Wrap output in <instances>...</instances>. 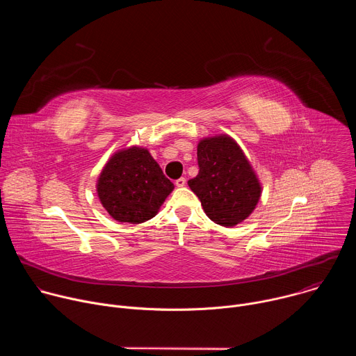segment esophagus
<instances>
[{
    "label": "esophagus",
    "mask_w": 356,
    "mask_h": 356,
    "mask_svg": "<svg viewBox=\"0 0 356 356\" xmlns=\"http://www.w3.org/2000/svg\"><path fill=\"white\" fill-rule=\"evenodd\" d=\"M176 186H177V187H184V186H186V179H184V177L177 179V180H176Z\"/></svg>",
    "instance_id": "esophagus-1"
}]
</instances>
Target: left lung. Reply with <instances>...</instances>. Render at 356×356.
<instances>
[{
	"label": "left lung",
	"instance_id": "left-lung-1",
	"mask_svg": "<svg viewBox=\"0 0 356 356\" xmlns=\"http://www.w3.org/2000/svg\"><path fill=\"white\" fill-rule=\"evenodd\" d=\"M198 175L188 180L204 213L222 227H234L255 210L261 184L238 143L228 135L206 138L197 146Z\"/></svg>",
	"mask_w": 356,
	"mask_h": 356
}]
</instances>
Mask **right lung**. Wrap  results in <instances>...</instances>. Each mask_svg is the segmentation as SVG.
<instances>
[{
    "label": "right lung",
    "mask_w": 356,
    "mask_h": 356,
    "mask_svg": "<svg viewBox=\"0 0 356 356\" xmlns=\"http://www.w3.org/2000/svg\"><path fill=\"white\" fill-rule=\"evenodd\" d=\"M175 188L147 149L120 150L97 183L101 204L120 222L140 224L154 218Z\"/></svg>",
    "instance_id": "obj_1"
}]
</instances>
